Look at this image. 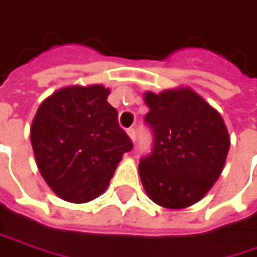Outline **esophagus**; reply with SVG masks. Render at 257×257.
Here are the masks:
<instances>
[{
  "instance_id": "1",
  "label": "esophagus",
  "mask_w": 257,
  "mask_h": 257,
  "mask_svg": "<svg viewBox=\"0 0 257 257\" xmlns=\"http://www.w3.org/2000/svg\"><path fill=\"white\" fill-rule=\"evenodd\" d=\"M126 132H128L129 138H131L132 141H135V137H137V131H135V128H129Z\"/></svg>"
}]
</instances>
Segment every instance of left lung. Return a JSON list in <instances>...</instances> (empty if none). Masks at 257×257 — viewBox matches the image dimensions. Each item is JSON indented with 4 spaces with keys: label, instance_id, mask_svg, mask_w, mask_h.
Returning a JSON list of instances; mask_svg holds the SVG:
<instances>
[{
    "label": "left lung",
    "instance_id": "obj_1",
    "mask_svg": "<svg viewBox=\"0 0 257 257\" xmlns=\"http://www.w3.org/2000/svg\"><path fill=\"white\" fill-rule=\"evenodd\" d=\"M144 122L152 152L140 160V176L154 203L168 209L194 204L216 182L229 150L221 114L191 89L146 94Z\"/></svg>",
    "mask_w": 257,
    "mask_h": 257
}]
</instances>
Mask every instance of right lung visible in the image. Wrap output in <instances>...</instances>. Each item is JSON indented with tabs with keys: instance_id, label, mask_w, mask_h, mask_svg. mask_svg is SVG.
<instances>
[{
	"instance_id": "1",
	"label": "right lung",
	"mask_w": 257,
	"mask_h": 257,
	"mask_svg": "<svg viewBox=\"0 0 257 257\" xmlns=\"http://www.w3.org/2000/svg\"><path fill=\"white\" fill-rule=\"evenodd\" d=\"M101 85L70 86L39 105L31 128L36 165L50 188L70 203L104 193L123 153L134 144Z\"/></svg>"
}]
</instances>
